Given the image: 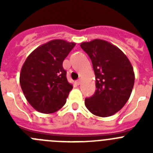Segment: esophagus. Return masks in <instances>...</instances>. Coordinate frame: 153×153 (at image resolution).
<instances>
[{
	"instance_id": "obj_1",
	"label": "esophagus",
	"mask_w": 153,
	"mask_h": 153,
	"mask_svg": "<svg viewBox=\"0 0 153 153\" xmlns=\"http://www.w3.org/2000/svg\"><path fill=\"white\" fill-rule=\"evenodd\" d=\"M81 83V80L80 79H78V80L76 81V85H79Z\"/></svg>"
}]
</instances>
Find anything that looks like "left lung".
I'll list each match as a JSON object with an SVG mask.
<instances>
[{
	"instance_id": "1",
	"label": "left lung",
	"mask_w": 153,
	"mask_h": 153,
	"mask_svg": "<svg viewBox=\"0 0 153 153\" xmlns=\"http://www.w3.org/2000/svg\"><path fill=\"white\" fill-rule=\"evenodd\" d=\"M80 47L91 59L97 88L93 96L85 99V106L97 117H110L130 97L135 81L132 64L121 50L106 40L95 39Z\"/></svg>"
}]
</instances>
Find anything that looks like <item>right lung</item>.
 I'll list each match as a JSON object with an SVG mask.
<instances>
[{
    "label": "right lung",
    "mask_w": 153,
    "mask_h": 153,
    "mask_svg": "<svg viewBox=\"0 0 153 153\" xmlns=\"http://www.w3.org/2000/svg\"><path fill=\"white\" fill-rule=\"evenodd\" d=\"M76 45L63 40L42 44L27 56L20 74L21 89L31 106L42 113H53L66 103L72 84L63 62Z\"/></svg>",
    "instance_id": "obj_1"
}]
</instances>
